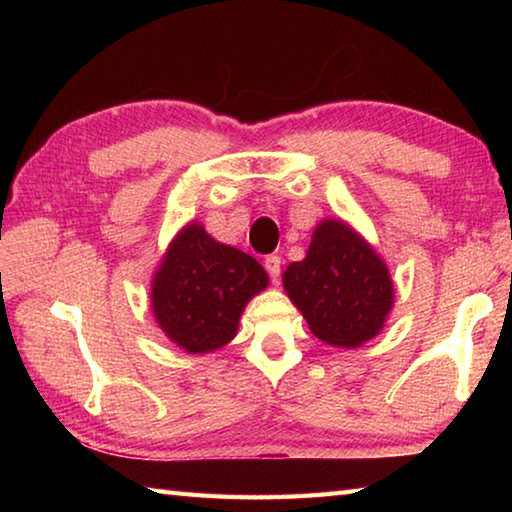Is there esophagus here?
<instances>
[{
    "mask_svg": "<svg viewBox=\"0 0 512 512\" xmlns=\"http://www.w3.org/2000/svg\"><path fill=\"white\" fill-rule=\"evenodd\" d=\"M280 266H282V259L277 255H268L264 257V268L268 271V275H271V280L277 282L280 280Z\"/></svg>",
    "mask_w": 512,
    "mask_h": 512,
    "instance_id": "34e87169",
    "label": "esophagus"
}]
</instances>
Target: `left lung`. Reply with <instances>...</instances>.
<instances>
[{
    "label": "left lung",
    "mask_w": 512,
    "mask_h": 512,
    "mask_svg": "<svg viewBox=\"0 0 512 512\" xmlns=\"http://www.w3.org/2000/svg\"><path fill=\"white\" fill-rule=\"evenodd\" d=\"M282 284L311 334L345 350L375 339L395 302L386 262L343 219H323L316 225L305 259L287 266Z\"/></svg>",
    "instance_id": "obj_1"
}]
</instances>
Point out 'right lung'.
<instances>
[{
  "instance_id": "obj_1",
  "label": "right lung",
  "mask_w": 512,
  "mask_h": 512,
  "mask_svg": "<svg viewBox=\"0 0 512 512\" xmlns=\"http://www.w3.org/2000/svg\"><path fill=\"white\" fill-rule=\"evenodd\" d=\"M266 287L268 275L255 257L189 221L169 241L151 277V311L180 350L207 354L235 339L246 305Z\"/></svg>"
}]
</instances>
